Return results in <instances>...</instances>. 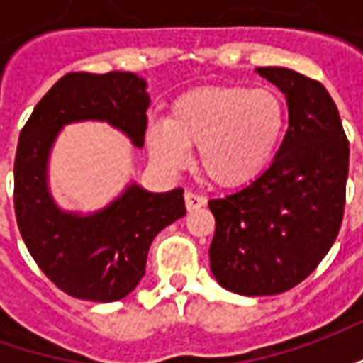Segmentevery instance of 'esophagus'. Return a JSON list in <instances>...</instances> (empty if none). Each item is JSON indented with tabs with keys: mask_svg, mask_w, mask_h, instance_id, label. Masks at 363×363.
Here are the masks:
<instances>
[{
	"mask_svg": "<svg viewBox=\"0 0 363 363\" xmlns=\"http://www.w3.org/2000/svg\"><path fill=\"white\" fill-rule=\"evenodd\" d=\"M184 204H186L189 212H194L198 208L206 206V196H200V194H194V192H186L184 194Z\"/></svg>",
	"mask_w": 363,
	"mask_h": 363,
	"instance_id": "34e87169",
	"label": "esophagus"
}]
</instances>
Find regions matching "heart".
Returning a JSON list of instances; mask_svg holds the SVG:
<instances>
[{
  "mask_svg": "<svg viewBox=\"0 0 363 363\" xmlns=\"http://www.w3.org/2000/svg\"><path fill=\"white\" fill-rule=\"evenodd\" d=\"M286 128V104L272 89L208 85L181 95L169 118L151 122V157L181 169L198 145V167L220 186L255 181L278 150Z\"/></svg>",
  "mask_w": 363,
  "mask_h": 363,
  "instance_id": "1",
  "label": "heart"
}]
</instances>
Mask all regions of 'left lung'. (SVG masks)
<instances>
[{
  "mask_svg": "<svg viewBox=\"0 0 363 363\" xmlns=\"http://www.w3.org/2000/svg\"><path fill=\"white\" fill-rule=\"evenodd\" d=\"M288 103V130L264 173L210 200V268L239 296L288 291L319 267L342 223L348 140L335 101L288 67H257Z\"/></svg>",
  "mask_w": 363,
  "mask_h": 363,
  "instance_id": "obj_1",
  "label": "left lung"
}]
</instances>
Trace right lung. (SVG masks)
I'll list each match as a JSON object with an SVG mask.
<instances>
[{"label": "right lung", "mask_w": 363, "mask_h": 363, "mask_svg": "<svg viewBox=\"0 0 363 363\" xmlns=\"http://www.w3.org/2000/svg\"><path fill=\"white\" fill-rule=\"evenodd\" d=\"M147 82L130 72L66 74L36 104L15 155V216L30 257L67 296L99 303L126 297L145 274L151 241L186 213L182 189L150 192L130 182L91 213L62 210L50 192L48 161L62 128L106 122L143 147Z\"/></svg>", "instance_id": "right-lung-1"}]
</instances>
